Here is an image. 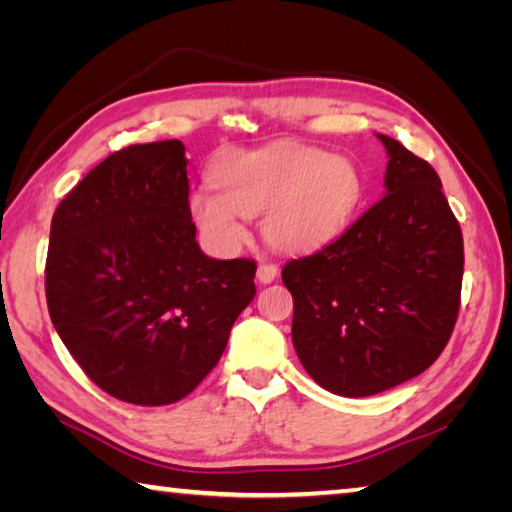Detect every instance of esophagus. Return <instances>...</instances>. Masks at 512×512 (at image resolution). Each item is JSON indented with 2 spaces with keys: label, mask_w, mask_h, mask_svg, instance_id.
Segmentation results:
<instances>
[{
  "label": "esophagus",
  "mask_w": 512,
  "mask_h": 512,
  "mask_svg": "<svg viewBox=\"0 0 512 512\" xmlns=\"http://www.w3.org/2000/svg\"><path fill=\"white\" fill-rule=\"evenodd\" d=\"M277 273H280V271H277L275 264H262L257 268V280L262 284H271L277 277Z\"/></svg>",
  "instance_id": "esophagus-1"
}]
</instances>
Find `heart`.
Returning a JSON list of instances; mask_svg holds the SVG:
<instances>
[{
    "label": "heart",
    "mask_w": 512,
    "mask_h": 512,
    "mask_svg": "<svg viewBox=\"0 0 512 512\" xmlns=\"http://www.w3.org/2000/svg\"><path fill=\"white\" fill-rule=\"evenodd\" d=\"M212 183L189 196V214L214 253L235 255L248 237L246 216L282 253H316L339 239L363 201L357 164L296 142L225 153Z\"/></svg>",
    "instance_id": "obj_1"
}]
</instances>
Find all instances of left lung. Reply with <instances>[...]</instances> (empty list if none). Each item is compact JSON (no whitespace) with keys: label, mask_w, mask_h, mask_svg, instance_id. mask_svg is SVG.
Returning a JSON list of instances; mask_svg holds the SVG:
<instances>
[{"label":"left lung","mask_w":512,"mask_h":512,"mask_svg":"<svg viewBox=\"0 0 512 512\" xmlns=\"http://www.w3.org/2000/svg\"><path fill=\"white\" fill-rule=\"evenodd\" d=\"M384 198L318 253L291 259V339L325 391L368 397L427 370L461 305L463 235L438 173L388 135Z\"/></svg>","instance_id":"obj_1"}]
</instances>
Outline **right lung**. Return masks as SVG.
I'll return each instance as SVG.
<instances>
[{
	"label": "right lung",
	"instance_id": "add662e5",
	"mask_svg": "<svg viewBox=\"0 0 512 512\" xmlns=\"http://www.w3.org/2000/svg\"><path fill=\"white\" fill-rule=\"evenodd\" d=\"M187 198L185 144H133L97 164L51 219V323L85 375L121 402L183 400L255 298V262L207 257Z\"/></svg>",
	"mask_w": 512,
	"mask_h": 512
}]
</instances>
